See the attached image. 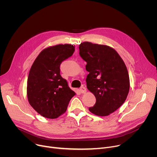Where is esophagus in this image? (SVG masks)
Listing matches in <instances>:
<instances>
[{"label": "esophagus", "mask_w": 157, "mask_h": 157, "mask_svg": "<svg viewBox=\"0 0 157 157\" xmlns=\"http://www.w3.org/2000/svg\"><path fill=\"white\" fill-rule=\"evenodd\" d=\"M80 92L82 93V94H85L86 92H87V89H86V87H81L80 88Z\"/></svg>", "instance_id": "esophagus-1"}]
</instances>
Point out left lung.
Instances as JSON below:
<instances>
[{
	"mask_svg": "<svg viewBox=\"0 0 157 157\" xmlns=\"http://www.w3.org/2000/svg\"><path fill=\"white\" fill-rule=\"evenodd\" d=\"M79 50L89 72L87 87L96 99L95 105L89 110L99 116H109L124 102L129 93L126 66L117 52L107 45L86 41L79 45Z\"/></svg>",
	"mask_w": 157,
	"mask_h": 157,
	"instance_id": "obj_1",
	"label": "left lung"
}]
</instances>
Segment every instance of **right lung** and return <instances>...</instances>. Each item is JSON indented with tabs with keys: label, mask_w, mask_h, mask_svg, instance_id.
Returning a JSON list of instances; mask_svg holds the SVG:
<instances>
[{
	"label": "right lung",
	"mask_w": 157,
	"mask_h": 157,
	"mask_svg": "<svg viewBox=\"0 0 157 157\" xmlns=\"http://www.w3.org/2000/svg\"><path fill=\"white\" fill-rule=\"evenodd\" d=\"M74 52L75 46L70 44L49 46L40 52L31 67L28 99L33 109L44 117L55 119L63 114L76 94L59 74L60 64Z\"/></svg>",
	"instance_id": "add662e5"
}]
</instances>
